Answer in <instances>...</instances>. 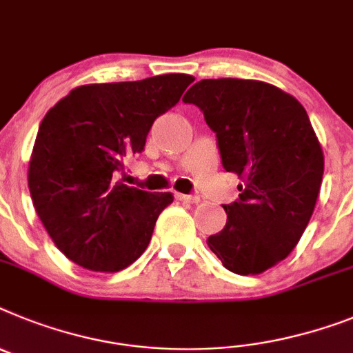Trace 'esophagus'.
<instances>
[{"label": "esophagus", "mask_w": 353, "mask_h": 353, "mask_svg": "<svg viewBox=\"0 0 353 353\" xmlns=\"http://www.w3.org/2000/svg\"><path fill=\"white\" fill-rule=\"evenodd\" d=\"M174 196H176V200L183 201V203H198V201H200V198L198 196H192V194H182V192H176Z\"/></svg>", "instance_id": "esophagus-1"}]
</instances>
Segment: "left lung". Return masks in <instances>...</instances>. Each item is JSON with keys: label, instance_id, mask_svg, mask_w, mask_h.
Listing matches in <instances>:
<instances>
[{"label": "left lung", "instance_id": "left-lung-1", "mask_svg": "<svg viewBox=\"0 0 353 353\" xmlns=\"http://www.w3.org/2000/svg\"><path fill=\"white\" fill-rule=\"evenodd\" d=\"M216 132L223 168L243 183L223 205L227 225L207 245L232 273L259 275L284 261L309 225L323 179V150L305 108L259 80H200L183 96Z\"/></svg>", "mask_w": 353, "mask_h": 353}]
</instances>
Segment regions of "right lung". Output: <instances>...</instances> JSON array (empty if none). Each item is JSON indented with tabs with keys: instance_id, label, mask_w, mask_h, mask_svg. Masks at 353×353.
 <instances>
[{
	"instance_id": "add662e5",
	"label": "right lung",
	"mask_w": 353,
	"mask_h": 353,
	"mask_svg": "<svg viewBox=\"0 0 353 353\" xmlns=\"http://www.w3.org/2000/svg\"><path fill=\"white\" fill-rule=\"evenodd\" d=\"M191 74L74 87L39 126L28 165L33 207L57 248L78 266L116 273L150 245L171 192L117 180L144 150L153 121L179 103Z\"/></svg>"
}]
</instances>
